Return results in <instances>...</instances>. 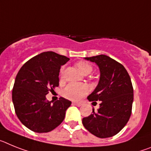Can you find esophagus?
<instances>
[{"mask_svg":"<svg viewBox=\"0 0 151 151\" xmlns=\"http://www.w3.org/2000/svg\"><path fill=\"white\" fill-rule=\"evenodd\" d=\"M73 105H74V106H82V103H79V102H73Z\"/></svg>","mask_w":151,"mask_h":151,"instance_id":"esophagus-1","label":"esophagus"}]
</instances>
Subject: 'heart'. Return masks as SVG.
I'll use <instances>...</instances> for the list:
<instances>
[{
  "mask_svg": "<svg viewBox=\"0 0 151 151\" xmlns=\"http://www.w3.org/2000/svg\"><path fill=\"white\" fill-rule=\"evenodd\" d=\"M76 65L79 68V70L84 74H90L93 70V67L86 61H78ZM63 73H64V70L62 68L61 70V74H60L61 78L63 77ZM88 91V87L85 84L71 83L67 85L66 87L63 90L62 94L67 99H71V100H78L83 97V96L86 95Z\"/></svg>",
  "mask_w": 151,
  "mask_h": 151,
  "instance_id": "heart-1",
  "label": "heart"
}]
</instances>
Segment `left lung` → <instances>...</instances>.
<instances>
[{"label":"left lung","mask_w":151,"mask_h":151,"mask_svg":"<svg viewBox=\"0 0 151 151\" xmlns=\"http://www.w3.org/2000/svg\"><path fill=\"white\" fill-rule=\"evenodd\" d=\"M100 70L99 84L89 101H100L99 108L82 120L86 130L100 138L117 134L132 114L134 91L128 71L122 64L105 55L85 58Z\"/></svg>","instance_id":"left-lung-1"}]
</instances>
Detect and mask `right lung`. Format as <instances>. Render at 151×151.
Returning <instances> with one entry per match:
<instances>
[{
    "label": "right lung",
    "instance_id": "obj_1",
    "mask_svg": "<svg viewBox=\"0 0 151 151\" xmlns=\"http://www.w3.org/2000/svg\"><path fill=\"white\" fill-rule=\"evenodd\" d=\"M69 60L45 52L27 61L17 74L12 91L14 109L19 121L32 132H49L64 121L71 102L61 97L52 104L45 95L58 86L61 67Z\"/></svg>",
    "mask_w": 151,
    "mask_h": 151
}]
</instances>
